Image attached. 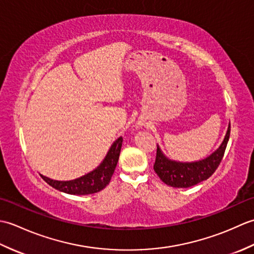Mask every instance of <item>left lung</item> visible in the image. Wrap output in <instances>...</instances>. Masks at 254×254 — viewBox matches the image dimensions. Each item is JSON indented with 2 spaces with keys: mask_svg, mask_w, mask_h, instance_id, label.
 <instances>
[{
  "mask_svg": "<svg viewBox=\"0 0 254 254\" xmlns=\"http://www.w3.org/2000/svg\"><path fill=\"white\" fill-rule=\"evenodd\" d=\"M230 135V123L227 133L220 146L205 159L194 163H180L170 160L161 152L157 145V153L154 164V170L160 180L167 186L174 188H190L208 179L222 161L226 146Z\"/></svg>",
  "mask_w": 254,
  "mask_h": 254,
  "instance_id": "left-lung-1",
  "label": "left lung"
}]
</instances>
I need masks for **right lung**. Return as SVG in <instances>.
<instances>
[{
    "mask_svg": "<svg viewBox=\"0 0 254 254\" xmlns=\"http://www.w3.org/2000/svg\"><path fill=\"white\" fill-rule=\"evenodd\" d=\"M122 142L123 138L120 136L111 145L102 163L87 175L69 181L52 180L41 175L42 179L57 190L67 194H74V195H87V194L99 192L109 185L118 164L119 156H120Z\"/></svg>",
    "mask_w": 254,
    "mask_h": 254,
    "instance_id": "right-lung-1",
    "label": "right lung"
}]
</instances>
